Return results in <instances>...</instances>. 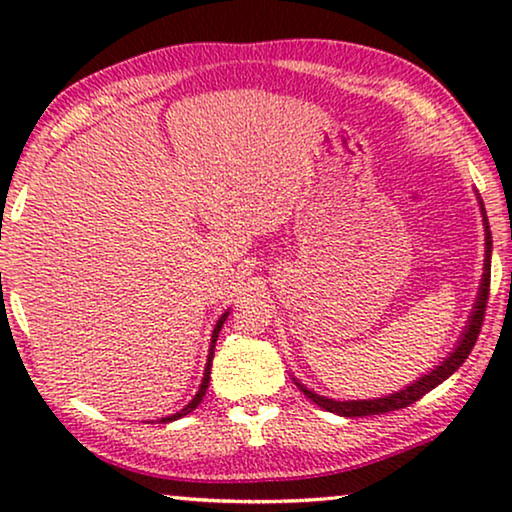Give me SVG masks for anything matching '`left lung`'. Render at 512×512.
<instances>
[{
    "label": "left lung",
    "instance_id": "obj_1",
    "mask_svg": "<svg viewBox=\"0 0 512 512\" xmlns=\"http://www.w3.org/2000/svg\"><path fill=\"white\" fill-rule=\"evenodd\" d=\"M478 200H480V195H478ZM480 212H482V221H485V272H482L478 300H475L471 317H468V324L464 328V333H461V338L457 342V347H454V352L447 356V359L440 363V366L433 368L431 373H426V375L419 377L417 382H412L410 387H405L401 391H396V394H389L384 398H368V401H333V398L314 394V391L303 387V384H300L296 377H293L296 387L303 391V394L310 398V401H314L319 405V408H324L328 412H335V415H340V417L384 415V412L408 408L410 403L419 401V398H422L424 394H429L431 389H436L440 382H445L447 377H450L454 370H457L461 363L468 359V354H471L475 340H478V335H480L482 319H485L487 298H489V277H492V233H489V221H487L485 207H482V200H480Z\"/></svg>",
    "mask_w": 512,
    "mask_h": 512
}]
</instances>
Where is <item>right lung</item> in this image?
I'll return each mask as SVG.
<instances>
[{
	"mask_svg": "<svg viewBox=\"0 0 512 512\" xmlns=\"http://www.w3.org/2000/svg\"><path fill=\"white\" fill-rule=\"evenodd\" d=\"M226 317H228V312L223 314V317H221L219 321H216V326H214V333H212V345H209V356H207V366H205V377H202V384H200L198 394L193 396V401L188 403L184 410L174 412V415H170V417H163V419H160V422H174V419H179V417L188 415V412H193L195 408H198L200 401H202V396L207 394V387H209V373H212V359H214V347H216V338H219V331H221V326H223V321H226Z\"/></svg>",
	"mask_w": 512,
	"mask_h": 512,
	"instance_id": "obj_1",
	"label": "right lung"
}]
</instances>
